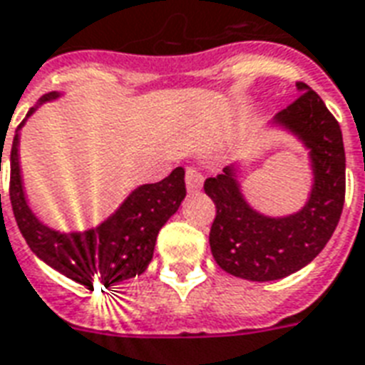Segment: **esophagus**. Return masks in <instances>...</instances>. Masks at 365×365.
Returning <instances> with one entry per match:
<instances>
[{
	"label": "esophagus",
	"instance_id": "esophagus-1",
	"mask_svg": "<svg viewBox=\"0 0 365 365\" xmlns=\"http://www.w3.org/2000/svg\"><path fill=\"white\" fill-rule=\"evenodd\" d=\"M186 188H188V192H198L202 190V185H204V175L198 171V169H194V167H188L186 169Z\"/></svg>",
	"mask_w": 365,
	"mask_h": 365
}]
</instances>
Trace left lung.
Listing matches in <instances>:
<instances>
[{
  "label": "left lung",
  "instance_id": "left-lung-1",
  "mask_svg": "<svg viewBox=\"0 0 365 365\" xmlns=\"http://www.w3.org/2000/svg\"><path fill=\"white\" fill-rule=\"evenodd\" d=\"M289 108L271 120L294 134L309 150L314 182L302 210L283 217L256 212L240 190L237 167H225L205 179L204 190L215 204L210 246L223 271L248 281H277L297 273L325 248L333 237L346 188V158L342 133L319 96L304 82Z\"/></svg>",
  "mask_w": 365,
  "mask_h": 365
}]
</instances>
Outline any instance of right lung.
<instances>
[{"label": "right lung", "instance_id": "add662e5", "mask_svg": "<svg viewBox=\"0 0 365 365\" xmlns=\"http://www.w3.org/2000/svg\"><path fill=\"white\" fill-rule=\"evenodd\" d=\"M57 98V92H49L38 100V106ZM38 106L30 108L26 119ZM24 120L16 128L11 148L9 196L16 225L30 250L43 264L88 289L94 284L109 289L115 283L142 275L152 262L158 232L185 200V169L177 167L160 182L134 188L117 212L98 227L81 232H59L32 213L24 196L19 161V140Z\"/></svg>", "mask_w": 365, "mask_h": 365}]
</instances>
